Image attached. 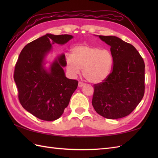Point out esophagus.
<instances>
[{
  "label": "esophagus",
  "instance_id": "esophagus-1",
  "mask_svg": "<svg viewBox=\"0 0 158 158\" xmlns=\"http://www.w3.org/2000/svg\"><path fill=\"white\" fill-rule=\"evenodd\" d=\"M85 85V83H83V82H81V81H79V88H81V87H83V86H84Z\"/></svg>",
  "mask_w": 158,
  "mask_h": 158
}]
</instances>
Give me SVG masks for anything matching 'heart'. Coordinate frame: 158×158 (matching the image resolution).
<instances>
[{
    "instance_id": "b5f03b06",
    "label": "heart",
    "mask_w": 158,
    "mask_h": 158,
    "mask_svg": "<svg viewBox=\"0 0 158 158\" xmlns=\"http://www.w3.org/2000/svg\"><path fill=\"white\" fill-rule=\"evenodd\" d=\"M65 62L67 70L72 75H79L82 69L87 81L98 83L109 76L113 66V57L106 49L79 44L73 48L71 56H66Z\"/></svg>"
}]
</instances>
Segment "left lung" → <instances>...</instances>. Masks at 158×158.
<instances>
[{"mask_svg": "<svg viewBox=\"0 0 158 158\" xmlns=\"http://www.w3.org/2000/svg\"><path fill=\"white\" fill-rule=\"evenodd\" d=\"M99 38L110 46L113 67L109 76L94 85L92 105L107 119L128 115L141 101L145 94V62L132 45L115 36Z\"/></svg>", "mask_w": 158, "mask_h": 158, "instance_id": "8db88e82", "label": "left lung"}]
</instances>
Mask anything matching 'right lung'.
<instances>
[{
    "mask_svg": "<svg viewBox=\"0 0 158 158\" xmlns=\"http://www.w3.org/2000/svg\"><path fill=\"white\" fill-rule=\"evenodd\" d=\"M73 37L69 35L46 34L26 45L15 64L13 78L19 102L40 119H58L78 85V81L65 76L64 54L54 60L49 70L44 67L45 57L52 49V45H64Z\"/></svg>",
    "mask_w": 158,
    "mask_h": 158,
    "instance_id": "1",
    "label": "right lung"
}]
</instances>
